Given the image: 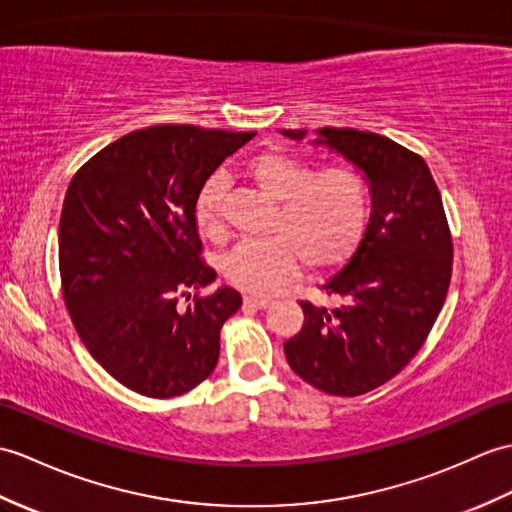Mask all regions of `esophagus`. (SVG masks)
Segmentation results:
<instances>
[{"instance_id": "34e87169", "label": "esophagus", "mask_w": 512, "mask_h": 512, "mask_svg": "<svg viewBox=\"0 0 512 512\" xmlns=\"http://www.w3.org/2000/svg\"><path fill=\"white\" fill-rule=\"evenodd\" d=\"M270 299H261V296H244V305L246 307H255V310H266L270 307Z\"/></svg>"}]
</instances>
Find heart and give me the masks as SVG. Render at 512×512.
<instances>
[{
	"label": "heart",
	"mask_w": 512,
	"mask_h": 512,
	"mask_svg": "<svg viewBox=\"0 0 512 512\" xmlns=\"http://www.w3.org/2000/svg\"><path fill=\"white\" fill-rule=\"evenodd\" d=\"M253 183L277 202L266 240H244L222 257V272L235 288L272 294L299 275L305 264L323 272L342 264L366 229L368 185L349 168L316 172L310 163L281 150H266L246 165ZM224 176L213 174L196 200L202 235H222Z\"/></svg>",
	"instance_id": "obj_1"
}]
</instances>
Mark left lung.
Listing matches in <instances>:
<instances>
[{"label": "left lung", "mask_w": 512, "mask_h": 512, "mask_svg": "<svg viewBox=\"0 0 512 512\" xmlns=\"http://www.w3.org/2000/svg\"><path fill=\"white\" fill-rule=\"evenodd\" d=\"M281 133L307 137V130ZM312 144L362 172L371 216L347 264L323 285L338 307L301 301L303 329L283 351L307 384L355 397L417 355L445 303L454 251L441 192L419 154L355 128H318Z\"/></svg>", "instance_id": "obj_1"}]
</instances>
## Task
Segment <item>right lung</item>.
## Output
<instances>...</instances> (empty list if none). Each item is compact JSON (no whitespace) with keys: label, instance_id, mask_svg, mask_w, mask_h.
Masks as SVG:
<instances>
[{"label":"right lung","instance_id":"obj_1","mask_svg":"<svg viewBox=\"0 0 512 512\" xmlns=\"http://www.w3.org/2000/svg\"><path fill=\"white\" fill-rule=\"evenodd\" d=\"M253 137L189 124L133 130L67 187L58 266L71 323L93 360L139 395H183L218 364L220 329L242 296L222 285L192 299L216 281L194 211L207 178Z\"/></svg>","mask_w":512,"mask_h":512}]
</instances>
